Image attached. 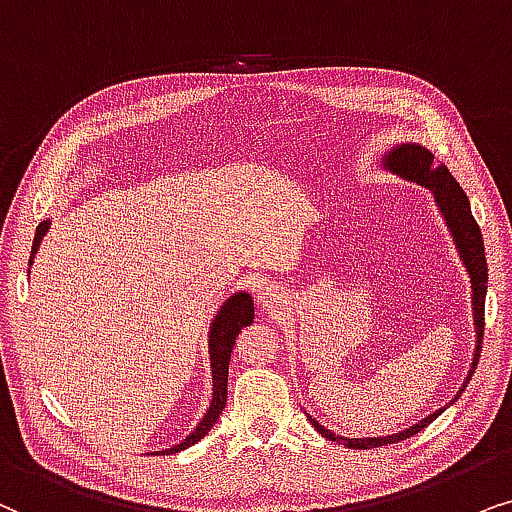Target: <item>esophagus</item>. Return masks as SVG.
Here are the masks:
<instances>
[{
  "instance_id": "1",
  "label": "esophagus",
  "mask_w": 512,
  "mask_h": 512,
  "mask_svg": "<svg viewBox=\"0 0 512 512\" xmlns=\"http://www.w3.org/2000/svg\"><path fill=\"white\" fill-rule=\"evenodd\" d=\"M257 299H260L262 309L271 311L281 304V292H278L276 288H271V285H267V288H262L260 292H257Z\"/></svg>"
}]
</instances>
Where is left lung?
Masks as SVG:
<instances>
[{
    "label": "left lung",
    "instance_id": "8db88e82",
    "mask_svg": "<svg viewBox=\"0 0 512 512\" xmlns=\"http://www.w3.org/2000/svg\"><path fill=\"white\" fill-rule=\"evenodd\" d=\"M386 166L393 170V173L407 177V180L419 182L426 189H431L435 196V203H438L440 213L445 215L447 227L452 231L456 248H459V255L463 264H466L470 274V288H473V316H475V332H478V346H475L473 365H470V372L466 381H463V388L468 386L470 377H473L475 367H478L480 351H482V335H485V295H487V260H485V243H482V231L475 222L473 213H470L468 196L459 187V182L454 180V175L449 173L447 166L433 168V154L428 152L426 147L421 145H400L395 147L391 154L386 156ZM461 388V391H463ZM461 391L456 393L459 398ZM454 398V400H456ZM452 400V403H454ZM442 410H435L428 414L424 421H419L417 426L407 428L403 433L388 435V438H342V435H335L327 431L325 426H320L316 419L309 421L313 428L323 435V438L332 442H344L349 449H370V447H381V445H393V442L407 440L412 435H417L421 428H426L433 419H438Z\"/></svg>",
    "mask_w": 512,
    "mask_h": 512
}]
</instances>
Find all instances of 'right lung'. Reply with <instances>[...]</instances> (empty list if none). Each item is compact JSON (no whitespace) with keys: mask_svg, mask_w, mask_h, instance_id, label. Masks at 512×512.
<instances>
[{"mask_svg":"<svg viewBox=\"0 0 512 512\" xmlns=\"http://www.w3.org/2000/svg\"><path fill=\"white\" fill-rule=\"evenodd\" d=\"M49 224H51L49 220H44L37 227V234H34V243H32V257H34V252H37L39 243H42V236L49 231ZM32 257H30V264H32ZM252 318H255V306H252V297L248 295V292H236V295H231L227 302L220 306L213 325H210L208 346H210V367H213V400H210L206 417L201 419V424L196 426L194 431L180 442V445L163 449V452H156V454H175V452H180V449L196 445V442H199L203 435H206L210 428L215 426V421L220 419L224 405H227V379H229L231 349H234L238 332H241L243 327H248L252 323Z\"/></svg>","mask_w":512,"mask_h":512,"instance_id":"add662e5","label":"right lung"}]
</instances>
